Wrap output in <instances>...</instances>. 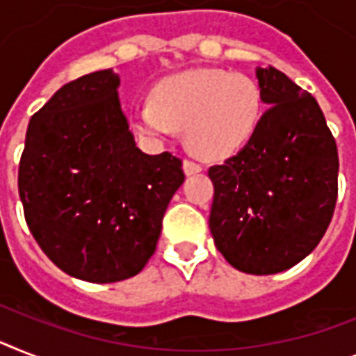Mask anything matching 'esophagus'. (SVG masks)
Here are the masks:
<instances>
[{
	"label": "esophagus",
	"instance_id": "34e87169",
	"mask_svg": "<svg viewBox=\"0 0 356 356\" xmlns=\"http://www.w3.org/2000/svg\"><path fill=\"white\" fill-rule=\"evenodd\" d=\"M184 171H185V175H187V176L198 175V172L202 171V165H200V163H196V161H193V160H184Z\"/></svg>",
	"mask_w": 356,
	"mask_h": 356
}]
</instances>
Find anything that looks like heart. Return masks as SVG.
<instances>
[{"label":"heart","instance_id":"b5f03b06","mask_svg":"<svg viewBox=\"0 0 356 356\" xmlns=\"http://www.w3.org/2000/svg\"><path fill=\"white\" fill-rule=\"evenodd\" d=\"M266 113L257 79L224 69H193L161 79L152 102L134 107L138 132L167 138L185 129L187 145L204 160H224L254 136Z\"/></svg>","mask_w":356,"mask_h":356}]
</instances>
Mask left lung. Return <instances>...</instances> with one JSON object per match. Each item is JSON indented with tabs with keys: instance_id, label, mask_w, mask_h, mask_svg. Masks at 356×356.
<instances>
[{
	"instance_id": "obj_1",
	"label": "left lung",
	"mask_w": 356,
	"mask_h": 356,
	"mask_svg": "<svg viewBox=\"0 0 356 356\" xmlns=\"http://www.w3.org/2000/svg\"><path fill=\"white\" fill-rule=\"evenodd\" d=\"M257 78L271 107L242 151L209 167V227L238 271L275 275L304 260L330 227L339 152L307 90L275 67L258 69Z\"/></svg>"
}]
</instances>
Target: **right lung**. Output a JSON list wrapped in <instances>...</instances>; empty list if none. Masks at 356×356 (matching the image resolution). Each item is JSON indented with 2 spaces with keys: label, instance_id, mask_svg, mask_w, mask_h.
<instances>
[{
  "label": "right lung",
  "instance_id": "obj_1",
  "mask_svg": "<svg viewBox=\"0 0 356 356\" xmlns=\"http://www.w3.org/2000/svg\"><path fill=\"white\" fill-rule=\"evenodd\" d=\"M118 85L111 69L63 85L31 118L17 172L26 225L41 251L92 284L142 271L185 180L180 158L138 149Z\"/></svg>",
  "mask_w": 356,
  "mask_h": 356
}]
</instances>
